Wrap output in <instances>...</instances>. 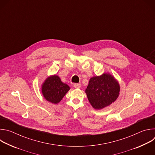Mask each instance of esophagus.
<instances>
[{"label":"esophagus","instance_id":"esophagus-1","mask_svg":"<svg viewBox=\"0 0 155 155\" xmlns=\"http://www.w3.org/2000/svg\"><path fill=\"white\" fill-rule=\"evenodd\" d=\"M74 86L75 88H80L81 87V84H80V83H75L74 84Z\"/></svg>","mask_w":155,"mask_h":155}]
</instances>
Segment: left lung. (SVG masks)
Here are the masks:
<instances>
[{
	"label": "left lung",
	"instance_id": "obj_1",
	"mask_svg": "<svg viewBox=\"0 0 155 155\" xmlns=\"http://www.w3.org/2000/svg\"><path fill=\"white\" fill-rule=\"evenodd\" d=\"M86 93L91 105L95 109H102L115 101L119 95L120 86L110 74L90 79Z\"/></svg>",
	"mask_w": 155,
	"mask_h": 155
}]
</instances>
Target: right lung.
Here are the masks:
<instances>
[{
  "mask_svg": "<svg viewBox=\"0 0 155 155\" xmlns=\"http://www.w3.org/2000/svg\"><path fill=\"white\" fill-rule=\"evenodd\" d=\"M69 90L68 84L63 83L58 76L54 75L45 80L41 90L43 96L48 101L58 104Z\"/></svg>",
  "mask_w": 155,
  "mask_h": 155,
  "instance_id": "obj_1",
  "label": "right lung"
}]
</instances>
